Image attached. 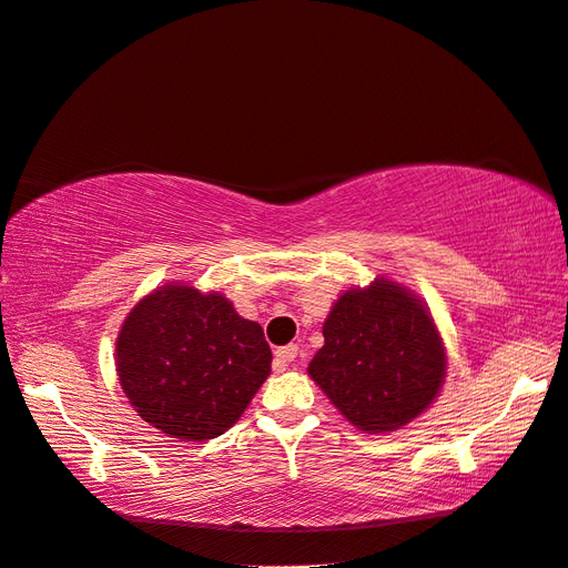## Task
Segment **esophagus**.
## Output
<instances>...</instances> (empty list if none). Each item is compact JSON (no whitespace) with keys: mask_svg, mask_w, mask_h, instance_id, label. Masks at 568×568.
Listing matches in <instances>:
<instances>
[{"mask_svg":"<svg viewBox=\"0 0 568 568\" xmlns=\"http://www.w3.org/2000/svg\"><path fill=\"white\" fill-rule=\"evenodd\" d=\"M297 353H300V347L297 345H285V347H278V351H275V367L278 369H285L290 362H293L295 357H297Z\"/></svg>","mask_w":568,"mask_h":568,"instance_id":"1","label":"esophagus"}]
</instances>
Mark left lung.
<instances>
[{
  "label": "left lung",
  "mask_w": 568,
  "mask_h": 568,
  "mask_svg": "<svg viewBox=\"0 0 568 568\" xmlns=\"http://www.w3.org/2000/svg\"><path fill=\"white\" fill-rule=\"evenodd\" d=\"M446 355L429 312L390 281L347 290L324 322L310 376L365 432L408 425L436 398Z\"/></svg>",
  "instance_id": "1"
}]
</instances>
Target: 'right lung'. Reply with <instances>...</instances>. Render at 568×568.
<instances>
[{
	"instance_id": "right-lung-1",
	"label": "right lung",
	"mask_w": 568,
	"mask_h": 568,
	"mask_svg": "<svg viewBox=\"0 0 568 568\" xmlns=\"http://www.w3.org/2000/svg\"><path fill=\"white\" fill-rule=\"evenodd\" d=\"M118 374L136 413L174 439H215L271 374L264 328L217 293L165 285L143 297L118 338Z\"/></svg>"
}]
</instances>
